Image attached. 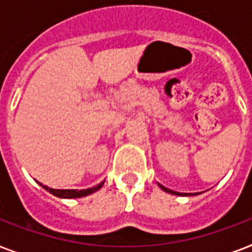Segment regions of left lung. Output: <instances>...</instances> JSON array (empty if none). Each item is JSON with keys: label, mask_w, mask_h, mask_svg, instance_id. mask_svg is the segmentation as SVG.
Returning a JSON list of instances; mask_svg holds the SVG:
<instances>
[{"label": "left lung", "mask_w": 252, "mask_h": 252, "mask_svg": "<svg viewBox=\"0 0 252 252\" xmlns=\"http://www.w3.org/2000/svg\"><path fill=\"white\" fill-rule=\"evenodd\" d=\"M158 186H159V187H161L162 189H163V191L170 192V193H176V192H174V191H170V189H168V188H165V187H163V186H161V184H158Z\"/></svg>", "instance_id": "left-lung-1"}]
</instances>
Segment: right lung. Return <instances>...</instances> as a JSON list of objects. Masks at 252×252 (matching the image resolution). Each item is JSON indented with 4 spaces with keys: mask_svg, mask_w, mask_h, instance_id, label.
<instances>
[{
    "mask_svg": "<svg viewBox=\"0 0 252 252\" xmlns=\"http://www.w3.org/2000/svg\"><path fill=\"white\" fill-rule=\"evenodd\" d=\"M103 183H104V182L96 184V186H94L93 188L80 189V191H78V189H53V188H49V187H47V186H43L41 183H40V186L44 188V189H47L48 192H51L52 195L57 196V197H63V199H77V197H84V196L91 195V193L96 192L99 188H102Z\"/></svg>",
    "mask_w": 252,
    "mask_h": 252,
    "instance_id": "1",
    "label": "right lung"
}]
</instances>
